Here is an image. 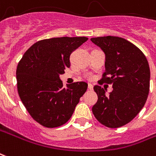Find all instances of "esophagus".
Returning <instances> with one entry per match:
<instances>
[{"mask_svg": "<svg viewBox=\"0 0 156 156\" xmlns=\"http://www.w3.org/2000/svg\"><path fill=\"white\" fill-rule=\"evenodd\" d=\"M88 89L93 90V85L91 83H88Z\"/></svg>", "mask_w": 156, "mask_h": 156, "instance_id": "obj_1", "label": "esophagus"}]
</instances>
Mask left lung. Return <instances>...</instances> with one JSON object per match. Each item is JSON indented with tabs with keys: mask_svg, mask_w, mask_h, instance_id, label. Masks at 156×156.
<instances>
[{
	"mask_svg": "<svg viewBox=\"0 0 156 156\" xmlns=\"http://www.w3.org/2000/svg\"><path fill=\"white\" fill-rule=\"evenodd\" d=\"M105 54V73L100 81L112 83V92L94 87L98 99L92 108L100 123L110 128L127 124L142 109L150 90L151 71L146 56L128 40L116 36L92 38Z\"/></svg>",
	"mask_w": 156,
	"mask_h": 156,
	"instance_id": "left-lung-1",
	"label": "left lung"
}]
</instances>
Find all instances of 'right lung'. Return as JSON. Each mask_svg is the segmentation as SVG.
<instances>
[{"instance_id": "right-lung-1", "label": "right lung", "mask_w": 156, "mask_h": 156, "mask_svg": "<svg viewBox=\"0 0 156 156\" xmlns=\"http://www.w3.org/2000/svg\"><path fill=\"white\" fill-rule=\"evenodd\" d=\"M88 40L61 37L38 41L25 52L16 69L17 88L22 103L37 122L53 128L72 116L87 83L78 82L64 87L59 75L70 67L69 57Z\"/></svg>"}]
</instances>
